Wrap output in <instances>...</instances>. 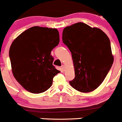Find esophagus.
Masks as SVG:
<instances>
[{
    "mask_svg": "<svg viewBox=\"0 0 122 122\" xmlns=\"http://www.w3.org/2000/svg\"><path fill=\"white\" fill-rule=\"evenodd\" d=\"M61 69H62V71H65V66H64V65H62V66H61Z\"/></svg>",
    "mask_w": 122,
    "mask_h": 122,
    "instance_id": "1",
    "label": "esophagus"
}]
</instances>
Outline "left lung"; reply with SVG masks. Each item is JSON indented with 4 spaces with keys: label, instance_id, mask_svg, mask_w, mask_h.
I'll return each instance as SVG.
<instances>
[{
    "label": "left lung",
    "instance_id": "left-lung-1",
    "mask_svg": "<svg viewBox=\"0 0 122 122\" xmlns=\"http://www.w3.org/2000/svg\"><path fill=\"white\" fill-rule=\"evenodd\" d=\"M62 41L71 51L74 65L75 76L69 84L80 92L96 90L114 61L108 37L100 29L78 22L63 29Z\"/></svg>",
    "mask_w": 122,
    "mask_h": 122
}]
</instances>
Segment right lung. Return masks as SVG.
<instances>
[{"label":"right lung","instance_id":"right-lung-1","mask_svg":"<svg viewBox=\"0 0 122 122\" xmlns=\"http://www.w3.org/2000/svg\"><path fill=\"white\" fill-rule=\"evenodd\" d=\"M59 43L57 29L33 26L12 43L9 57L14 77L29 92L47 91L60 71L53 65L51 51Z\"/></svg>","mask_w":122,"mask_h":122}]
</instances>
